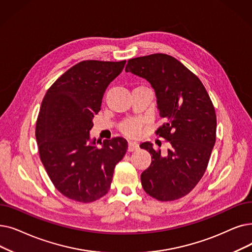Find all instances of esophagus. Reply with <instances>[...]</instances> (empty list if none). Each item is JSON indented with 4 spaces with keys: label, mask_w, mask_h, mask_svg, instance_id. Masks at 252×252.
<instances>
[{
    "label": "esophagus",
    "mask_w": 252,
    "mask_h": 252,
    "mask_svg": "<svg viewBox=\"0 0 252 252\" xmlns=\"http://www.w3.org/2000/svg\"><path fill=\"white\" fill-rule=\"evenodd\" d=\"M139 148V145H138V143H136V142H133V141H128V151H135V150H137Z\"/></svg>",
    "instance_id": "1"
}]
</instances>
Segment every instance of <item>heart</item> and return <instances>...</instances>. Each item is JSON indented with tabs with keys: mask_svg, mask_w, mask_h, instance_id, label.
Masks as SVG:
<instances>
[{
	"mask_svg": "<svg viewBox=\"0 0 252 252\" xmlns=\"http://www.w3.org/2000/svg\"><path fill=\"white\" fill-rule=\"evenodd\" d=\"M141 125L142 123L139 119H129V120H126V123H124L122 126H120V128H122L123 133H125L126 135L129 137H134L138 135V133L140 132Z\"/></svg>",
	"mask_w": 252,
	"mask_h": 252,
	"instance_id": "heart-1",
	"label": "heart"
}]
</instances>
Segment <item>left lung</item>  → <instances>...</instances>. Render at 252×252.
Returning a JSON list of instances; mask_svg holds the SVG:
<instances>
[{
    "mask_svg": "<svg viewBox=\"0 0 252 252\" xmlns=\"http://www.w3.org/2000/svg\"><path fill=\"white\" fill-rule=\"evenodd\" d=\"M126 72L146 79L157 95L165 123L156 134L170 143L167 156L150 142L140 145L151 155L141 174L144 190L158 201L190 192L203 177L216 140L214 106L201 80L175 58L155 53L127 61Z\"/></svg>",
    "mask_w": 252,
    "mask_h": 252,
    "instance_id": "1",
    "label": "left lung"
}]
</instances>
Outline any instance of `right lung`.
<instances>
[{
  "mask_svg": "<svg viewBox=\"0 0 252 252\" xmlns=\"http://www.w3.org/2000/svg\"><path fill=\"white\" fill-rule=\"evenodd\" d=\"M126 61H83L54 82L42 101L36 124L41 161L56 189L80 203L99 200L110 189L116 163L127 142L91 139L93 119L101 110L108 85L122 73Z\"/></svg>",
  "mask_w": 252,
  "mask_h": 252,
  "instance_id": "right-lung-1",
  "label": "right lung"
}]
</instances>
